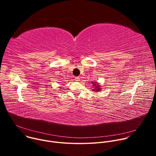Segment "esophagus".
<instances>
[{"label":"esophagus","mask_w":156,"mask_h":156,"mask_svg":"<svg viewBox=\"0 0 156 156\" xmlns=\"http://www.w3.org/2000/svg\"><path fill=\"white\" fill-rule=\"evenodd\" d=\"M80 78L78 77H78H76V78H75V80H76V81H80Z\"/></svg>","instance_id":"obj_1"}]
</instances>
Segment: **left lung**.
<instances>
[{
  "mask_svg": "<svg viewBox=\"0 0 156 156\" xmlns=\"http://www.w3.org/2000/svg\"><path fill=\"white\" fill-rule=\"evenodd\" d=\"M91 84L93 86V88L92 89L93 91H94L95 93H96V92L101 91V90H102V87H101L102 86L99 83L96 81H93V82H91Z\"/></svg>",
  "mask_w": 156,
  "mask_h": 156,
  "instance_id": "1",
  "label": "left lung"
}]
</instances>
